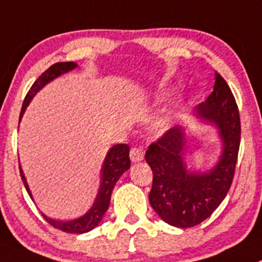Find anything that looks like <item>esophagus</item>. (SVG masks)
Instances as JSON below:
<instances>
[{
	"label": "esophagus",
	"mask_w": 262,
	"mask_h": 262,
	"mask_svg": "<svg viewBox=\"0 0 262 262\" xmlns=\"http://www.w3.org/2000/svg\"><path fill=\"white\" fill-rule=\"evenodd\" d=\"M129 156H130V160L133 162L141 161V160H143V157H144L143 148H141V147H132Z\"/></svg>",
	"instance_id": "34e87169"
}]
</instances>
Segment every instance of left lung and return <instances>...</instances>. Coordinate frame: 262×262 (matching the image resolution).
Wrapping results in <instances>:
<instances>
[{"label": "left lung", "instance_id": "8db88e82", "mask_svg": "<svg viewBox=\"0 0 262 262\" xmlns=\"http://www.w3.org/2000/svg\"><path fill=\"white\" fill-rule=\"evenodd\" d=\"M197 111L219 126L224 142L222 159L211 171H188L183 160L184 133L178 126L149 144L144 156L154 172L149 204L165 223L178 228L199 225L217 209L232 185L239 151V111L229 85L217 72L214 91Z\"/></svg>", "mask_w": 262, "mask_h": 262}]
</instances>
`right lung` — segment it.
Masks as SVG:
<instances>
[{"instance_id": "obj_1", "label": "right lung", "mask_w": 262, "mask_h": 262, "mask_svg": "<svg viewBox=\"0 0 262 262\" xmlns=\"http://www.w3.org/2000/svg\"><path fill=\"white\" fill-rule=\"evenodd\" d=\"M77 67V63L73 62V61H68V62H56L53 65H51L46 72H43L42 74L38 77V79L33 83V85L30 87V90L28 91L27 96L24 98V102H23L21 111H20V118L24 114L25 108H27L28 103L30 102V100L33 98V96L40 90L45 84H47L50 80H52L53 78L58 77V75L63 74V73L73 70ZM130 167V159H129V146L128 144H116L113 148L108 151V154L106 155V159L103 161L102 166V175H101V185L100 189H98V194L96 197V201L93 204V206L91 207L90 211L87 212L83 216L78 217L75 220H70V222H58V220L50 219V217L45 216L46 222L50 225H52L55 229L62 230L65 233H74V234H82V233H87L90 230H92L93 228H96L98 225V223L101 222L102 216L105 215V212L107 211L108 205H110V199L111 193H113L114 187H115L116 182H118L119 178L121 177L125 170H128ZM20 175H21L23 183H24L25 188H27V192L29 193V195L32 197L29 192V187L27 184V180H25L24 174H23V170L20 167Z\"/></svg>"}]
</instances>
